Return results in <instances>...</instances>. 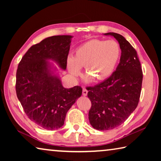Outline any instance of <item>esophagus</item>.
Masks as SVG:
<instances>
[{
	"instance_id": "34e87169",
	"label": "esophagus",
	"mask_w": 161,
	"mask_h": 161,
	"mask_svg": "<svg viewBox=\"0 0 161 161\" xmlns=\"http://www.w3.org/2000/svg\"><path fill=\"white\" fill-rule=\"evenodd\" d=\"M87 93H88V91H87L85 88H83V90H82L83 96H86Z\"/></svg>"
}]
</instances>
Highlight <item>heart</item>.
I'll return each instance as SVG.
<instances>
[{
    "instance_id": "heart-1",
    "label": "heart",
    "mask_w": 161,
    "mask_h": 161,
    "mask_svg": "<svg viewBox=\"0 0 161 161\" xmlns=\"http://www.w3.org/2000/svg\"><path fill=\"white\" fill-rule=\"evenodd\" d=\"M121 49L114 40H92L75 50L74 57L67 59V69L71 75L77 77L81 67H85L86 81L104 80L113 74L118 64Z\"/></svg>"
}]
</instances>
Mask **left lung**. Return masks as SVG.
<instances>
[{
  "mask_svg": "<svg viewBox=\"0 0 161 161\" xmlns=\"http://www.w3.org/2000/svg\"><path fill=\"white\" fill-rule=\"evenodd\" d=\"M121 55L116 71L109 77L94 86L87 87L92 102L89 120L100 130L113 129L122 124L137 107L141 92L143 72L137 53L125 37L115 32Z\"/></svg>",
  "mask_w": 161,
  "mask_h": 161,
  "instance_id": "left-lung-1",
  "label": "left lung"
}]
</instances>
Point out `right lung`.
<instances>
[{
	"label": "right lung",
	"mask_w": 161,
	"mask_h": 161,
	"mask_svg": "<svg viewBox=\"0 0 161 161\" xmlns=\"http://www.w3.org/2000/svg\"><path fill=\"white\" fill-rule=\"evenodd\" d=\"M71 35L45 38L32 45L18 64L15 89L18 99L28 118L47 130L64 125L68 110L80 98V86L66 89L56 73L57 68H67Z\"/></svg>",
	"instance_id": "right-lung-1"
}]
</instances>
